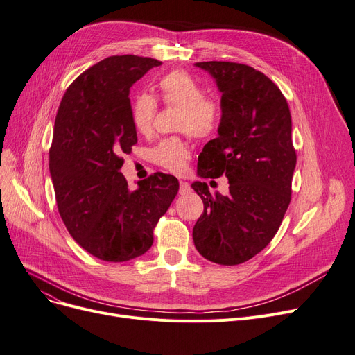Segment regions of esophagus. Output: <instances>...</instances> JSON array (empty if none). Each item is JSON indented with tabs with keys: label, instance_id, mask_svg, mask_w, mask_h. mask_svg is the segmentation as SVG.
Returning a JSON list of instances; mask_svg holds the SVG:
<instances>
[{
	"label": "esophagus",
	"instance_id": "obj_1",
	"mask_svg": "<svg viewBox=\"0 0 355 355\" xmlns=\"http://www.w3.org/2000/svg\"><path fill=\"white\" fill-rule=\"evenodd\" d=\"M191 191L190 184L186 181H180V194H189Z\"/></svg>",
	"mask_w": 355,
	"mask_h": 355
}]
</instances>
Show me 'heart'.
I'll list each match as a JSON object with an SVG mask.
<instances>
[{"instance_id":"obj_1","label":"heart","mask_w":355,"mask_h":355,"mask_svg":"<svg viewBox=\"0 0 355 355\" xmlns=\"http://www.w3.org/2000/svg\"><path fill=\"white\" fill-rule=\"evenodd\" d=\"M159 96L165 105L181 110L177 129L187 132L197 139L213 136L220 123L219 104L206 98L205 88L191 75L184 71H171L158 83ZM158 110L155 97L142 92L132 104V121L139 133H149ZM190 157L189 146L180 137H168L152 150V159L168 171L180 174L184 171Z\"/></svg>"}]
</instances>
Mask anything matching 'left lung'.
Here are the masks:
<instances>
[{
    "mask_svg": "<svg viewBox=\"0 0 355 355\" xmlns=\"http://www.w3.org/2000/svg\"><path fill=\"white\" fill-rule=\"evenodd\" d=\"M222 92L219 136L198 155L202 178L229 180V194L191 184L205 211L193 227L197 251L211 263L238 266L263 251L279 230L291 200L296 150L291 116L280 88L252 67L197 62Z\"/></svg>",
    "mask_w": 355,
    "mask_h": 355,
    "instance_id": "8db88e82",
    "label": "left lung"
}]
</instances>
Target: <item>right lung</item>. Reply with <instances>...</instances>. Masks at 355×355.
I'll use <instances>...</instances> for the list:
<instances>
[{"instance_id": "add662e5", "label": "right lung", "mask_w": 355, "mask_h": 355, "mask_svg": "<svg viewBox=\"0 0 355 355\" xmlns=\"http://www.w3.org/2000/svg\"><path fill=\"white\" fill-rule=\"evenodd\" d=\"M161 64L136 55L103 59L68 87L55 119L49 169L59 214L76 243L109 263L150 248L178 193L174 175L157 173L130 190L120 173L121 155L137 142L130 87Z\"/></svg>"}]
</instances>
